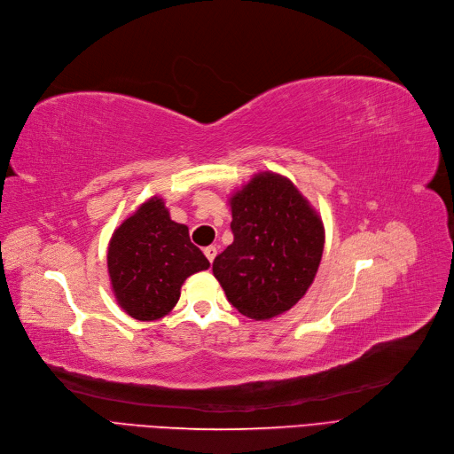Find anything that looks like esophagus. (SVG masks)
<instances>
[{
  "instance_id": "1",
  "label": "esophagus",
  "mask_w": 454,
  "mask_h": 454,
  "mask_svg": "<svg viewBox=\"0 0 454 454\" xmlns=\"http://www.w3.org/2000/svg\"><path fill=\"white\" fill-rule=\"evenodd\" d=\"M203 253H205V256L208 258V261L212 262L214 258H215V254H218V249H215V246H208V247L203 249Z\"/></svg>"
}]
</instances>
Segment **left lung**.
Masks as SVG:
<instances>
[{
  "label": "left lung",
  "mask_w": 454,
  "mask_h": 454,
  "mask_svg": "<svg viewBox=\"0 0 454 454\" xmlns=\"http://www.w3.org/2000/svg\"><path fill=\"white\" fill-rule=\"evenodd\" d=\"M232 244L212 273L240 314L266 321L288 312L312 286L325 227L301 190L277 171H258L229 193Z\"/></svg>",
  "instance_id": "left-lung-1"
}]
</instances>
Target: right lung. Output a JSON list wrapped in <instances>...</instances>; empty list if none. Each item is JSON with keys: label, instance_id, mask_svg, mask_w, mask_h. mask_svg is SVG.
I'll list each match as a JSON object with an SVG mask.
<instances>
[{"label": "right lung", "instance_id": "obj_1", "mask_svg": "<svg viewBox=\"0 0 454 454\" xmlns=\"http://www.w3.org/2000/svg\"><path fill=\"white\" fill-rule=\"evenodd\" d=\"M210 262L190 242L188 227L169 218L166 201L151 196L114 229L106 271L118 307L138 321L168 316L184 280Z\"/></svg>", "mask_w": 454, "mask_h": 454}]
</instances>
